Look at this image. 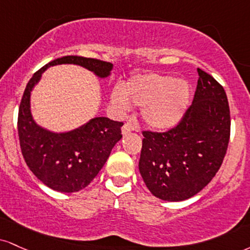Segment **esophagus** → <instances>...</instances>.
Returning <instances> with one entry per match:
<instances>
[{
  "label": "esophagus",
  "mask_w": 250,
  "mask_h": 250,
  "mask_svg": "<svg viewBox=\"0 0 250 250\" xmlns=\"http://www.w3.org/2000/svg\"><path fill=\"white\" fill-rule=\"evenodd\" d=\"M134 129H135V127L133 125H131V123H125V125H123V127H122V134L127 135L129 133H131Z\"/></svg>",
  "instance_id": "esophagus-1"
}]
</instances>
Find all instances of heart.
Segmentation results:
<instances>
[{"mask_svg": "<svg viewBox=\"0 0 250 250\" xmlns=\"http://www.w3.org/2000/svg\"><path fill=\"white\" fill-rule=\"evenodd\" d=\"M190 87L184 80L157 73H144L130 78L112 92L114 107L127 112L131 104L142 107V119L154 130H169L185 115L190 104Z\"/></svg>", "mask_w": 250, "mask_h": 250, "instance_id": "1", "label": "heart"}]
</instances>
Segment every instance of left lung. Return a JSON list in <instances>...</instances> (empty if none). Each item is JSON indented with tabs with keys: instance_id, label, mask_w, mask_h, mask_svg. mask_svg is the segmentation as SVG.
<instances>
[{
	"instance_id": "obj_1",
	"label": "left lung",
	"mask_w": 250,
	"mask_h": 250,
	"mask_svg": "<svg viewBox=\"0 0 250 250\" xmlns=\"http://www.w3.org/2000/svg\"><path fill=\"white\" fill-rule=\"evenodd\" d=\"M192 106L177 127L144 131L138 169L146 188L165 201L193 197L211 182L226 155L230 115L224 87L198 68Z\"/></svg>"
}]
</instances>
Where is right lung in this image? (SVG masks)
<instances>
[{"mask_svg": "<svg viewBox=\"0 0 250 250\" xmlns=\"http://www.w3.org/2000/svg\"><path fill=\"white\" fill-rule=\"evenodd\" d=\"M62 64L79 65L100 79L110 76L113 64L78 56L53 60L32 76L21 101L19 136L26 165L47 188L72 193L89 185L102 169L114 146L121 140L123 123L98 116L62 133L39 125L32 116L31 93L47 68Z\"/></svg>", "mask_w": 250, "mask_h": 250, "instance_id": "add662e5", "label": "right lung"}]
</instances>
